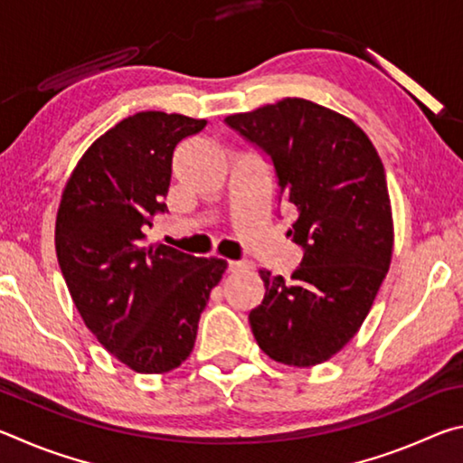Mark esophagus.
Returning a JSON list of instances; mask_svg holds the SVG:
<instances>
[{"label": "esophagus", "instance_id": "1", "mask_svg": "<svg viewBox=\"0 0 463 463\" xmlns=\"http://www.w3.org/2000/svg\"><path fill=\"white\" fill-rule=\"evenodd\" d=\"M250 263L245 261V260H239V261H229V271L231 273H237V271H242V269H249Z\"/></svg>", "mask_w": 463, "mask_h": 463}]
</instances>
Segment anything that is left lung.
Here are the masks:
<instances>
[{
	"label": "left lung",
	"mask_w": 463,
	"mask_h": 463,
	"mask_svg": "<svg viewBox=\"0 0 463 463\" xmlns=\"http://www.w3.org/2000/svg\"><path fill=\"white\" fill-rule=\"evenodd\" d=\"M224 122L269 159L279 200L298 213L288 237L304 250L289 279L260 269L265 296L249 312L250 331L279 364H323L362 326L390 268L382 159L355 122L302 98Z\"/></svg>",
	"instance_id": "8db88e82"
}]
</instances>
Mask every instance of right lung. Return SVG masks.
I'll return each mask as SVG.
<instances>
[{
  "label": "right lung",
  "mask_w": 463,
  "mask_h": 463,
  "mask_svg": "<svg viewBox=\"0 0 463 463\" xmlns=\"http://www.w3.org/2000/svg\"><path fill=\"white\" fill-rule=\"evenodd\" d=\"M206 120L138 112L93 143L62 192L54 247L85 326L138 373H165L192 354L224 260L145 245L167 213L174 151Z\"/></svg>",
  "instance_id": "1"
}]
</instances>
